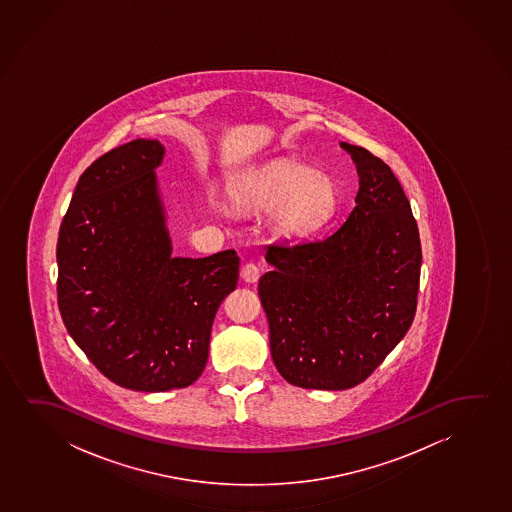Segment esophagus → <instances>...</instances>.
<instances>
[{"label":"esophagus","mask_w":512,"mask_h":512,"mask_svg":"<svg viewBox=\"0 0 512 512\" xmlns=\"http://www.w3.org/2000/svg\"><path fill=\"white\" fill-rule=\"evenodd\" d=\"M241 278L246 283H255V281L259 280V267H257V264L246 262L245 266L241 267Z\"/></svg>","instance_id":"34e87169"}]
</instances>
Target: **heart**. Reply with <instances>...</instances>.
<instances>
[{
    "label": "heart",
    "instance_id": "b5f03b06",
    "mask_svg": "<svg viewBox=\"0 0 512 512\" xmlns=\"http://www.w3.org/2000/svg\"><path fill=\"white\" fill-rule=\"evenodd\" d=\"M245 210H273L271 227L285 239H304L329 224L336 215V183L315 169L292 161H276L257 169L232 190Z\"/></svg>",
    "mask_w": 512,
    "mask_h": 512
}]
</instances>
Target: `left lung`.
I'll return each instance as SVG.
<instances>
[{"mask_svg":"<svg viewBox=\"0 0 512 512\" xmlns=\"http://www.w3.org/2000/svg\"><path fill=\"white\" fill-rule=\"evenodd\" d=\"M341 147L357 164V206L327 238L266 245L273 271L259 280L274 365L309 390L369 378L406 336L420 288V234L402 185L369 150Z\"/></svg>","mask_w":512,"mask_h":512,"instance_id":"obj_1","label":"left lung"}]
</instances>
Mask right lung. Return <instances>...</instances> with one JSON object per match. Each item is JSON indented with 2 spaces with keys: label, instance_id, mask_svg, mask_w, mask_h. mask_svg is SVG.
<instances>
[{
  "label": "right lung",
  "instance_id": "right-lung-1",
  "mask_svg": "<svg viewBox=\"0 0 512 512\" xmlns=\"http://www.w3.org/2000/svg\"><path fill=\"white\" fill-rule=\"evenodd\" d=\"M164 147L134 140L85 169L57 239V304L103 376L136 392L192 385L213 318L236 288L234 250L171 257L154 169Z\"/></svg>",
  "mask_w": 512,
  "mask_h": 512
}]
</instances>
